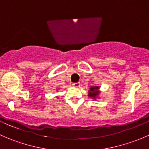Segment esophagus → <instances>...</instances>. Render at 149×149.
Instances as JSON below:
<instances>
[{
    "instance_id": "esophagus-1",
    "label": "esophagus",
    "mask_w": 149,
    "mask_h": 149,
    "mask_svg": "<svg viewBox=\"0 0 149 149\" xmlns=\"http://www.w3.org/2000/svg\"><path fill=\"white\" fill-rule=\"evenodd\" d=\"M73 86L74 87H76V88H79V87L81 86V83H79V82H78V83H76V84H73Z\"/></svg>"
}]
</instances>
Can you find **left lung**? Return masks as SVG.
Masks as SVG:
<instances>
[{"instance_id":"left-lung-1","label":"left lung","mask_w":149,"mask_h":149,"mask_svg":"<svg viewBox=\"0 0 149 149\" xmlns=\"http://www.w3.org/2000/svg\"><path fill=\"white\" fill-rule=\"evenodd\" d=\"M100 86H90L89 89H88V96L89 98H91L92 100H96L97 99L100 98V94L101 91L100 90Z\"/></svg>"}]
</instances>
